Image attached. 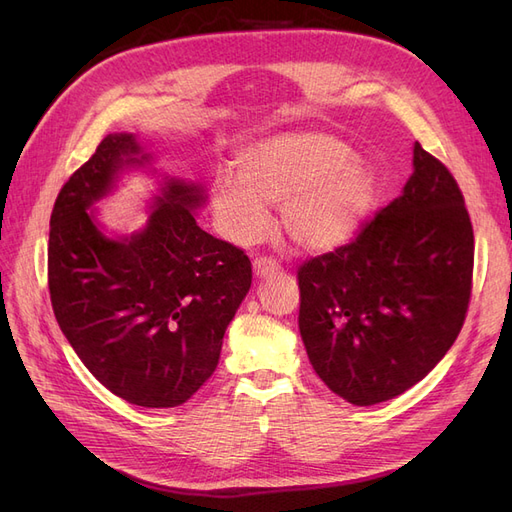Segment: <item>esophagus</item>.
Masks as SVG:
<instances>
[{
  "label": "esophagus",
  "mask_w": 512,
  "mask_h": 512,
  "mask_svg": "<svg viewBox=\"0 0 512 512\" xmlns=\"http://www.w3.org/2000/svg\"><path fill=\"white\" fill-rule=\"evenodd\" d=\"M280 271V265H277V260L271 256H258L254 258V275L256 277H267Z\"/></svg>",
  "instance_id": "1"
}]
</instances>
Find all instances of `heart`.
Instances as JSON below:
<instances>
[{"label":"heart","instance_id":"obj_1","mask_svg":"<svg viewBox=\"0 0 512 512\" xmlns=\"http://www.w3.org/2000/svg\"><path fill=\"white\" fill-rule=\"evenodd\" d=\"M376 177L333 134L290 132L247 145L237 175L218 173L211 185L215 220L232 243L265 235L271 205L277 226L303 252H327L359 230L374 205Z\"/></svg>","mask_w":512,"mask_h":512}]
</instances>
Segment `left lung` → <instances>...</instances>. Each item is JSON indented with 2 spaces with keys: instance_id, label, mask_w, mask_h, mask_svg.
<instances>
[{
  "instance_id": "left-lung-1",
  "label": "left lung",
  "mask_w": 512,
  "mask_h": 512,
  "mask_svg": "<svg viewBox=\"0 0 512 512\" xmlns=\"http://www.w3.org/2000/svg\"><path fill=\"white\" fill-rule=\"evenodd\" d=\"M474 230L455 177L414 143L404 194L297 271L299 331L320 380L354 406L408 391L468 314Z\"/></svg>"
}]
</instances>
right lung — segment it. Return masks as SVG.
Segmentation results:
<instances>
[{
	"label": "right lung",
	"mask_w": 512,
	"mask_h": 512,
	"mask_svg": "<svg viewBox=\"0 0 512 512\" xmlns=\"http://www.w3.org/2000/svg\"><path fill=\"white\" fill-rule=\"evenodd\" d=\"M132 134H106L51 213L49 294L59 329L113 395L143 408L188 401L218 367L228 322L252 284L241 247L200 228L198 185L166 183L149 224L113 241L85 211L136 164Z\"/></svg>",
	"instance_id": "right-lung-1"
}]
</instances>
